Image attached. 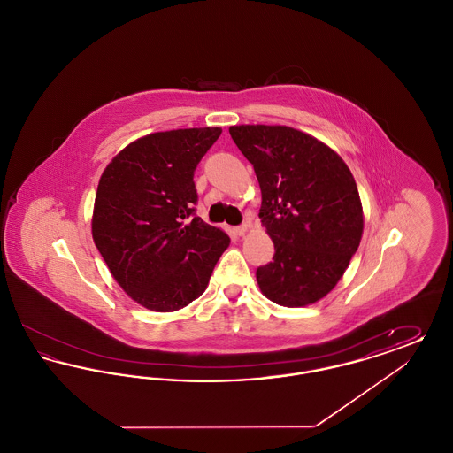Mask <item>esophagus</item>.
I'll list each match as a JSON object with an SVG mask.
<instances>
[{
  "label": "esophagus",
  "instance_id": "esophagus-1",
  "mask_svg": "<svg viewBox=\"0 0 453 453\" xmlns=\"http://www.w3.org/2000/svg\"><path fill=\"white\" fill-rule=\"evenodd\" d=\"M250 229V224L248 222H244V224H241V226H237L236 229V234L237 236H244L246 234V231Z\"/></svg>",
  "mask_w": 453,
  "mask_h": 453
}]
</instances>
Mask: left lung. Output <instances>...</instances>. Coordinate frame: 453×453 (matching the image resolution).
I'll return each instance as SVG.
<instances>
[{
	"label": "left lung",
	"instance_id": "left-lung-1",
	"mask_svg": "<svg viewBox=\"0 0 453 453\" xmlns=\"http://www.w3.org/2000/svg\"><path fill=\"white\" fill-rule=\"evenodd\" d=\"M229 134L253 165L259 219L275 244L257 270L266 299L303 307L343 277L364 233V211L345 161L316 137L287 126H233Z\"/></svg>",
	"mask_w": 453,
	"mask_h": 453
}]
</instances>
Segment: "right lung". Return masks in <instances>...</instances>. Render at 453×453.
Instances as JSON below:
<instances>
[{"label": "right lung", "mask_w": 453, "mask_h": 453, "mask_svg": "<svg viewBox=\"0 0 453 453\" xmlns=\"http://www.w3.org/2000/svg\"><path fill=\"white\" fill-rule=\"evenodd\" d=\"M220 127L144 135L119 152L100 178L93 241L132 301L173 312L207 288L229 236L195 216L194 172Z\"/></svg>", "instance_id": "1"}]
</instances>
